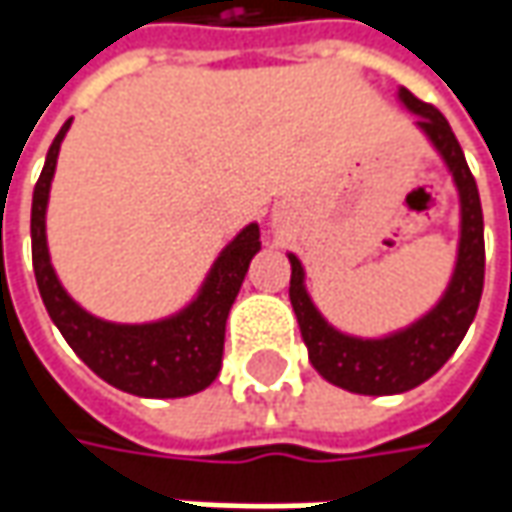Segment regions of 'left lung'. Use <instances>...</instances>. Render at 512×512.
<instances>
[{"label": "left lung", "mask_w": 512, "mask_h": 512, "mask_svg": "<svg viewBox=\"0 0 512 512\" xmlns=\"http://www.w3.org/2000/svg\"><path fill=\"white\" fill-rule=\"evenodd\" d=\"M402 102L419 113V128L439 148L462 196V242L453 282L444 299L422 322L387 339H353L327 325L307 296L305 273L296 256H290V305L296 310L307 356L327 382L362 396H393L427 382L456 353L467 327L473 322L484 287V219L479 187L464 162L462 145L430 102L416 99L402 88Z\"/></svg>", "instance_id": "8db88e82"}]
</instances>
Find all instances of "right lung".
I'll use <instances>...</instances> for the list:
<instances>
[{
	"label": "right lung",
	"instance_id": "1",
	"mask_svg": "<svg viewBox=\"0 0 512 512\" xmlns=\"http://www.w3.org/2000/svg\"><path fill=\"white\" fill-rule=\"evenodd\" d=\"M68 128L70 119L50 145L45 168L33 187V207H30L33 273L53 325L62 330L73 353L99 379L125 393L145 399H179L205 390L222 370L227 313L245 282L250 259L259 250V225H247L225 247V253L210 270L199 299L179 316L156 325H110L90 316L62 290L50 267L48 242H45L50 179Z\"/></svg>",
	"mask_w": 512,
	"mask_h": 512
}]
</instances>
